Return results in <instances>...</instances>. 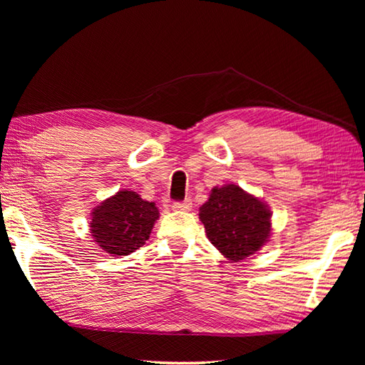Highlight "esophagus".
Segmentation results:
<instances>
[{
  "mask_svg": "<svg viewBox=\"0 0 365 365\" xmlns=\"http://www.w3.org/2000/svg\"><path fill=\"white\" fill-rule=\"evenodd\" d=\"M191 207H192L191 199H185V200H182V202H174L173 204V208L175 212H188V210H191Z\"/></svg>",
  "mask_w": 365,
  "mask_h": 365,
  "instance_id": "34e87169",
  "label": "esophagus"
}]
</instances>
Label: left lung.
<instances>
[{
	"instance_id": "8db88e82",
	"label": "left lung",
	"mask_w": 365,
	"mask_h": 365,
	"mask_svg": "<svg viewBox=\"0 0 365 365\" xmlns=\"http://www.w3.org/2000/svg\"><path fill=\"white\" fill-rule=\"evenodd\" d=\"M207 237L224 257L240 262L268 242L271 213L260 199L237 185L213 188L199 208Z\"/></svg>"
}]
</instances>
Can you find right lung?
Here are the masks:
<instances>
[{
  "mask_svg": "<svg viewBox=\"0 0 365 365\" xmlns=\"http://www.w3.org/2000/svg\"><path fill=\"white\" fill-rule=\"evenodd\" d=\"M155 202H147L135 191L122 190L94 208L91 234L108 254L128 255L149 240L158 220Z\"/></svg>",
  "mask_w": 365,
  "mask_h": 365,
  "instance_id": "right-lung-1",
  "label": "right lung"
}]
</instances>
